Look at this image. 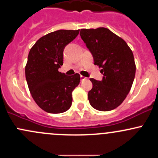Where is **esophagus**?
<instances>
[{
  "mask_svg": "<svg viewBox=\"0 0 158 158\" xmlns=\"http://www.w3.org/2000/svg\"><path fill=\"white\" fill-rule=\"evenodd\" d=\"M80 78H81V80H82V81H83V80H85V79H87V78L85 77V76H82V75L80 76Z\"/></svg>",
  "mask_w": 158,
  "mask_h": 158,
  "instance_id": "obj_1",
  "label": "esophagus"
}]
</instances>
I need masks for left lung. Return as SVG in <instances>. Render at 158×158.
<instances>
[{
    "label": "left lung",
    "mask_w": 158,
    "mask_h": 158,
    "mask_svg": "<svg viewBox=\"0 0 158 158\" xmlns=\"http://www.w3.org/2000/svg\"><path fill=\"white\" fill-rule=\"evenodd\" d=\"M80 36L103 75L101 81L90 79L93 85L88 94L90 104L103 112L114 110L126 98L134 80L132 51L124 40L106 27L81 29Z\"/></svg>",
    "instance_id": "left-lung-1"
}]
</instances>
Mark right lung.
I'll use <instances>...</instances> for the list:
<instances>
[{"instance_id":"obj_1","label":"right lung","mask_w":158,"mask_h":158,"mask_svg":"<svg viewBox=\"0 0 158 158\" xmlns=\"http://www.w3.org/2000/svg\"><path fill=\"white\" fill-rule=\"evenodd\" d=\"M79 30H58L43 36L29 52L25 77L33 99L48 113H62L70 108L72 92L80 82L76 73L58 71L63 65L64 49L77 37Z\"/></svg>"}]
</instances>
